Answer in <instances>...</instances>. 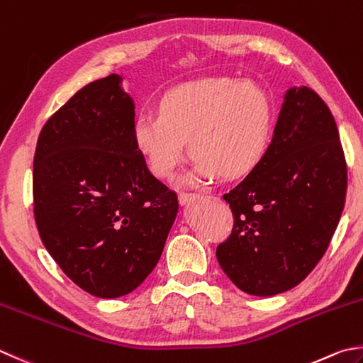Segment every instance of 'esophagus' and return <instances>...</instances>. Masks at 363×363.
Masks as SVG:
<instances>
[{"label":"esophagus","mask_w":363,"mask_h":363,"mask_svg":"<svg viewBox=\"0 0 363 363\" xmlns=\"http://www.w3.org/2000/svg\"><path fill=\"white\" fill-rule=\"evenodd\" d=\"M197 197H199V194H197V193H189V191H182V193L179 194V201H180L182 205H184V203L193 202L194 199H197Z\"/></svg>","instance_id":"esophagus-1"}]
</instances>
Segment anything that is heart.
Returning <instances> with one entry per match:
<instances>
[{
    "label": "heart",
    "instance_id": "obj_1",
    "mask_svg": "<svg viewBox=\"0 0 363 363\" xmlns=\"http://www.w3.org/2000/svg\"><path fill=\"white\" fill-rule=\"evenodd\" d=\"M272 133V102L261 86L230 77L193 82L164 94L158 117L140 115L134 145L150 170L170 179L186 156L194 158L186 182L240 179L262 161Z\"/></svg>",
    "mask_w": 363,
    "mask_h": 363
}]
</instances>
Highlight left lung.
<instances>
[{
	"mask_svg": "<svg viewBox=\"0 0 363 363\" xmlns=\"http://www.w3.org/2000/svg\"><path fill=\"white\" fill-rule=\"evenodd\" d=\"M347 166L330 108L308 86L286 93L262 161L223 199L234 228L216 259L259 297L296 288L330 245L345 208Z\"/></svg>",
	"mask_w": 363,
	"mask_h": 363,
	"instance_id": "8db88e82",
	"label": "left lung"
}]
</instances>
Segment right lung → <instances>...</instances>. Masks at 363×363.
Segmentation results:
<instances>
[{"mask_svg": "<svg viewBox=\"0 0 363 363\" xmlns=\"http://www.w3.org/2000/svg\"><path fill=\"white\" fill-rule=\"evenodd\" d=\"M111 74L47 120L33 161L34 220L66 277L101 298L145 279L175 221L177 193L134 145V102Z\"/></svg>", "mask_w": 363, "mask_h": 363, "instance_id": "1", "label": "right lung"}]
</instances>
